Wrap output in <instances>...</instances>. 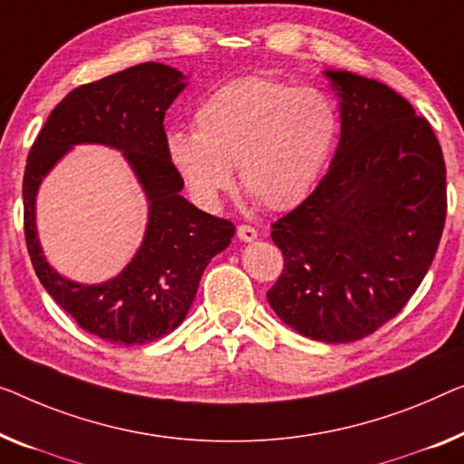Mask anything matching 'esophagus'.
Listing matches in <instances>:
<instances>
[{
	"label": "esophagus",
	"mask_w": 464,
	"mask_h": 464,
	"mask_svg": "<svg viewBox=\"0 0 464 464\" xmlns=\"http://www.w3.org/2000/svg\"><path fill=\"white\" fill-rule=\"evenodd\" d=\"M237 237L241 241H254L256 237H258V231H256L254 227H250V225H239L237 227Z\"/></svg>",
	"instance_id": "1"
}]
</instances>
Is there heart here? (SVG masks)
I'll return each instance as SVG.
<instances>
[{"label":"heart","mask_w":464,"mask_h":464,"mask_svg":"<svg viewBox=\"0 0 464 464\" xmlns=\"http://www.w3.org/2000/svg\"><path fill=\"white\" fill-rule=\"evenodd\" d=\"M166 150L185 188L204 206L233 189V170L268 210H292L314 189L340 135V112L321 89L247 77L210 93Z\"/></svg>","instance_id":"obj_1"}]
</instances>
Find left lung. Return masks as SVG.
Masks as SVG:
<instances>
[{
    "mask_svg": "<svg viewBox=\"0 0 464 464\" xmlns=\"http://www.w3.org/2000/svg\"><path fill=\"white\" fill-rule=\"evenodd\" d=\"M342 137L327 175L273 223L283 271L266 292L304 337L348 343L412 298L446 223V164L431 124L383 82L327 71Z\"/></svg>",
    "mask_w": 464,
    "mask_h": 464,
    "instance_id": "1",
    "label": "left lung"
}]
</instances>
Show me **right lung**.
<instances>
[{"instance_id": "add662e5", "label": "right lung", "mask_w": 464, "mask_h": 464, "mask_svg": "<svg viewBox=\"0 0 464 464\" xmlns=\"http://www.w3.org/2000/svg\"><path fill=\"white\" fill-rule=\"evenodd\" d=\"M185 77L145 62L87 82L52 110L26 158L24 237L47 294L81 329L103 342L137 345L160 340L183 323L208 262L231 244L235 225L196 208L181 196L183 179L166 150L164 114ZM77 142L123 151L149 196L144 244L123 273L100 286L68 282L46 265L34 227V198L43 177Z\"/></svg>"}]
</instances>
